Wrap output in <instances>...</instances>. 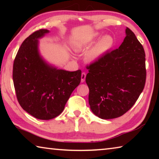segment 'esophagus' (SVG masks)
Returning <instances> with one entry per match:
<instances>
[{
  "label": "esophagus",
  "instance_id": "34e87169",
  "mask_svg": "<svg viewBox=\"0 0 159 159\" xmlns=\"http://www.w3.org/2000/svg\"><path fill=\"white\" fill-rule=\"evenodd\" d=\"M85 77H86V74L85 73V72H83L82 74H81V82L82 83L85 81Z\"/></svg>",
  "mask_w": 159,
  "mask_h": 159
}]
</instances>
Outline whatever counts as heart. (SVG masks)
<instances>
[{"label": "heart", "instance_id": "heart-1", "mask_svg": "<svg viewBox=\"0 0 159 159\" xmlns=\"http://www.w3.org/2000/svg\"><path fill=\"white\" fill-rule=\"evenodd\" d=\"M101 35L102 34L99 31L94 32L75 45V49L79 50L88 47L98 40L86 52L85 59L88 61L95 62L98 61L114 46L115 40L114 37L109 34H105L100 37Z\"/></svg>", "mask_w": 159, "mask_h": 159}]
</instances>
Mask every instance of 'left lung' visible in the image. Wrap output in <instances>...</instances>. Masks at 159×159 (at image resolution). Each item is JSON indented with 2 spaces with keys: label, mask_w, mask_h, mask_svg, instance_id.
I'll return each instance as SVG.
<instances>
[{
  "label": "left lung",
  "mask_w": 159,
  "mask_h": 159,
  "mask_svg": "<svg viewBox=\"0 0 159 159\" xmlns=\"http://www.w3.org/2000/svg\"><path fill=\"white\" fill-rule=\"evenodd\" d=\"M88 102L102 119L121 116L135 103L146 81L144 48L130 29L119 48L88 67Z\"/></svg>",
  "instance_id": "8db88e82"
}]
</instances>
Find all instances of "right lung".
Instances as JSON below:
<instances>
[{"label":"right lung","instance_id":"right-lung-1","mask_svg":"<svg viewBox=\"0 0 159 159\" xmlns=\"http://www.w3.org/2000/svg\"><path fill=\"white\" fill-rule=\"evenodd\" d=\"M49 32L41 29L26 38L13 64L12 79L19 103L25 111L41 120L52 119L63 111L81 79L80 70L57 69L41 55L39 39Z\"/></svg>","mask_w":159,"mask_h":159}]
</instances>
